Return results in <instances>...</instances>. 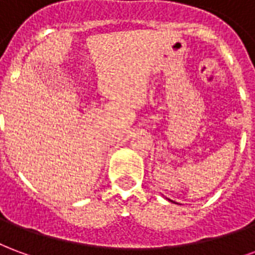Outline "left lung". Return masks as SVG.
Here are the masks:
<instances>
[{"mask_svg": "<svg viewBox=\"0 0 255 255\" xmlns=\"http://www.w3.org/2000/svg\"><path fill=\"white\" fill-rule=\"evenodd\" d=\"M168 201H171L172 203H176V202H175V201H172V199H168Z\"/></svg>", "mask_w": 255, "mask_h": 255, "instance_id": "1", "label": "left lung"}]
</instances>
